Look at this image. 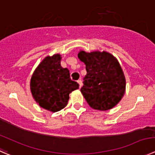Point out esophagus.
<instances>
[{
	"label": "esophagus",
	"instance_id": "esophagus-1",
	"mask_svg": "<svg viewBox=\"0 0 155 155\" xmlns=\"http://www.w3.org/2000/svg\"><path fill=\"white\" fill-rule=\"evenodd\" d=\"M78 84H79V87H80V88H81V87H82V85H83L82 81H81V80H78Z\"/></svg>",
	"mask_w": 155,
	"mask_h": 155
}]
</instances>
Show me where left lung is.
<instances>
[{
  "label": "left lung",
  "mask_w": 155,
  "mask_h": 155,
  "mask_svg": "<svg viewBox=\"0 0 155 155\" xmlns=\"http://www.w3.org/2000/svg\"><path fill=\"white\" fill-rule=\"evenodd\" d=\"M87 74L81 92L93 109L106 111L115 106L124 96L126 79L117 59L109 53L79 52Z\"/></svg>",
  "instance_id": "obj_1"
}]
</instances>
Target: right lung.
<instances>
[{
    "instance_id": "1",
    "label": "right lung",
    "mask_w": 155,
    "mask_h": 155,
    "mask_svg": "<svg viewBox=\"0 0 155 155\" xmlns=\"http://www.w3.org/2000/svg\"><path fill=\"white\" fill-rule=\"evenodd\" d=\"M61 56H47L38 65L31 78L33 98L41 108L56 112L65 108L69 94L79 88L70 78L69 71L61 66Z\"/></svg>"
}]
</instances>
